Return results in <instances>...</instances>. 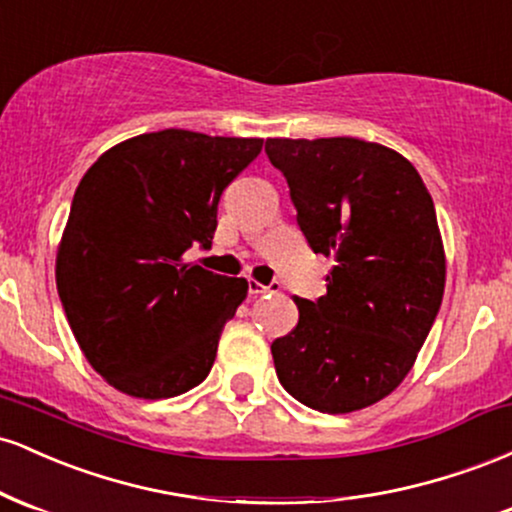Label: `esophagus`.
<instances>
[{"label":"esophagus","instance_id":"34e87169","mask_svg":"<svg viewBox=\"0 0 512 512\" xmlns=\"http://www.w3.org/2000/svg\"><path fill=\"white\" fill-rule=\"evenodd\" d=\"M248 289H250V293H255V296H260V293H272V291H276V289H279V284L264 286V284H260V281H257V279H248Z\"/></svg>","mask_w":512,"mask_h":512}]
</instances>
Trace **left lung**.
I'll return each instance as SVG.
<instances>
[{"instance_id":"8db88e82","label":"left lung","mask_w":512,"mask_h":512,"mask_svg":"<svg viewBox=\"0 0 512 512\" xmlns=\"http://www.w3.org/2000/svg\"><path fill=\"white\" fill-rule=\"evenodd\" d=\"M310 248L332 257L327 293L293 298L298 325L272 344L279 383L322 414L395 392L414 366L445 291L436 207L416 168L354 137L267 139Z\"/></svg>"}]
</instances>
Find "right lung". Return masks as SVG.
Returning <instances> with one entry per match:
<instances>
[{
	"label": "right lung",
	"mask_w": 512,
	"mask_h": 512,
	"mask_svg": "<svg viewBox=\"0 0 512 512\" xmlns=\"http://www.w3.org/2000/svg\"><path fill=\"white\" fill-rule=\"evenodd\" d=\"M264 139L163 129L86 170L57 245V293L93 370L139 399L182 395L214 366L248 281L185 262L209 248L219 199Z\"/></svg>",
	"instance_id": "obj_1"
}]
</instances>
